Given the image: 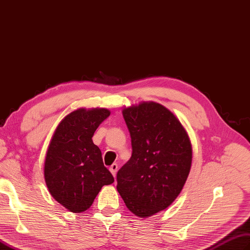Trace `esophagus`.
<instances>
[{
  "label": "esophagus",
  "instance_id": "34e87169",
  "mask_svg": "<svg viewBox=\"0 0 250 250\" xmlns=\"http://www.w3.org/2000/svg\"><path fill=\"white\" fill-rule=\"evenodd\" d=\"M117 170H118V166H117V164H113L111 167H110V171H111V173L114 175V177L116 176V172H117Z\"/></svg>",
  "mask_w": 250,
  "mask_h": 250
}]
</instances>
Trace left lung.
Instances as JSON below:
<instances>
[{"mask_svg":"<svg viewBox=\"0 0 250 250\" xmlns=\"http://www.w3.org/2000/svg\"><path fill=\"white\" fill-rule=\"evenodd\" d=\"M132 156L117 173V190L125 206L149 217L174 202L189 175L192 146L174 114L156 102L123 110Z\"/></svg>","mask_w":250,"mask_h":250,"instance_id":"obj_1","label":"left lung"}]
</instances>
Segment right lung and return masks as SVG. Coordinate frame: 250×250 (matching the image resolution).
Listing matches in <instances>:
<instances>
[{
    "label": "right lung",
    "instance_id": "obj_1",
    "mask_svg": "<svg viewBox=\"0 0 250 250\" xmlns=\"http://www.w3.org/2000/svg\"><path fill=\"white\" fill-rule=\"evenodd\" d=\"M110 114L106 108H78L61 120L50 140L44 178L49 193L70 212L87 210L101 188L114 183L92 139Z\"/></svg>",
    "mask_w": 250,
    "mask_h": 250
}]
</instances>
